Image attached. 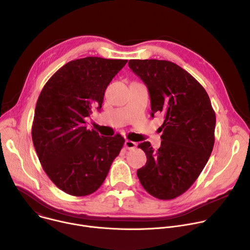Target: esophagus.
<instances>
[{"label": "esophagus", "instance_id": "34e87169", "mask_svg": "<svg viewBox=\"0 0 250 250\" xmlns=\"http://www.w3.org/2000/svg\"><path fill=\"white\" fill-rule=\"evenodd\" d=\"M125 146L126 149H133L135 146H137V144H135L134 142L126 140L125 143Z\"/></svg>", "mask_w": 250, "mask_h": 250}]
</instances>
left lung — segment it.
Listing matches in <instances>:
<instances>
[{"label": "left lung", "instance_id": "obj_1", "mask_svg": "<svg viewBox=\"0 0 250 250\" xmlns=\"http://www.w3.org/2000/svg\"><path fill=\"white\" fill-rule=\"evenodd\" d=\"M128 65L147 85L151 116L162 112V146H138L146 164L138 170L144 188L169 200L185 193L206 167L214 146L215 112L204 87L186 70L166 60H129Z\"/></svg>", "mask_w": 250, "mask_h": 250}]
</instances>
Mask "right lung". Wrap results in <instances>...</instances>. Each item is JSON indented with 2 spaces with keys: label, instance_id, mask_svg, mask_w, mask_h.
Wrapping results in <instances>:
<instances>
[{
  "label": "right lung",
  "instance_id": "add662e5",
  "mask_svg": "<svg viewBox=\"0 0 250 250\" xmlns=\"http://www.w3.org/2000/svg\"><path fill=\"white\" fill-rule=\"evenodd\" d=\"M127 60L87 57L59 69L39 96L32 140L42 169L63 192L97 191L125 145L121 134L100 137L84 118L100 109L104 92Z\"/></svg>",
  "mask_w": 250,
  "mask_h": 250
}]
</instances>
